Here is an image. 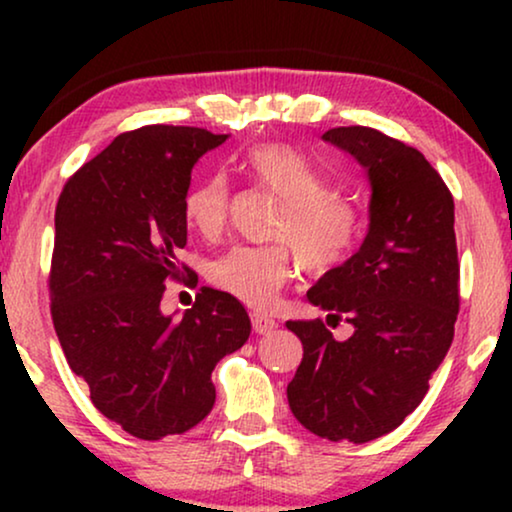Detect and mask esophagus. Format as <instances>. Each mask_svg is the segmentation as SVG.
I'll return each mask as SVG.
<instances>
[{
  "mask_svg": "<svg viewBox=\"0 0 512 512\" xmlns=\"http://www.w3.org/2000/svg\"><path fill=\"white\" fill-rule=\"evenodd\" d=\"M251 324H254V331L258 335H268L277 328V321L268 317V314H261V312H254L251 314Z\"/></svg>",
  "mask_w": 512,
  "mask_h": 512,
  "instance_id": "obj_1",
  "label": "esophagus"
}]
</instances>
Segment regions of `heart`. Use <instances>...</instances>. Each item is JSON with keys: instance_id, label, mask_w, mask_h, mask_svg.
I'll list each match as a JSON object with an SVG mask.
<instances>
[{"instance_id": "heart-1", "label": "heart", "mask_w": 512, "mask_h": 512, "mask_svg": "<svg viewBox=\"0 0 512 512\" xmlns=\"http://www.w3.org/2000/svg\"><path fill=\"white\" fill-rule=\"evenodd\" d=\"M244 170L256 186L282 202L272 237L286 244L230 249L212 263L209 277L244 305L268 307L296 270L289 243L305 270L328 272L352 256L363 235V214L352 200L333 193L326 174L289 144L254 146L244 158ZM228 205V179L214 174L188 191L186 223L202 237L221 235Z\"/></svg>"}]
</instances>
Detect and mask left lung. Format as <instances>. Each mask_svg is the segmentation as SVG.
Instances as JSON below:
<instances>
[{"mask_svg":"<svg viewBox=\"0 0 512 512\" xmlns=\"http://www.w3.org/2000/svg\"><path fill=\"white\" fill-rule=\"evenodd\" d=\"M324 139L366 167L370 223L361 249L328 270L307 300L354 333L340 342L321 319L286 321L303 342L286 396L314 436L359 445L403 424L452 345L459 312L454 200L422 153L380 130L349 125Z\"/></svg>","mask_w":512,"mask_h":512,"instance_id":"obj_1","label":"left lung"}]
</instances>
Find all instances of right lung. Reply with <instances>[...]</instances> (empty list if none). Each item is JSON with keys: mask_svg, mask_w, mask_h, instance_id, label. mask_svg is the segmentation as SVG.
<instances>
[{"mask_svg": "<svg viewBox=\"0 0 512 512\" xmlns=\"http://www.w3.org/2000/svg\"><path fill=\"white\" fill-rule=\"evenodd\" d=\"M226 139L174 125L123 132L69 177L55 207V333L95 408L135 438L200 424L214 408V366L251 333L240 300L209 286L184 317L160 312L167 279L191 272L177 254L193 165Z\"/></svg>", "mask_w": 512, "mask_h": 512, "instance_id": "1", "label": "right lung"}]
</instances>
